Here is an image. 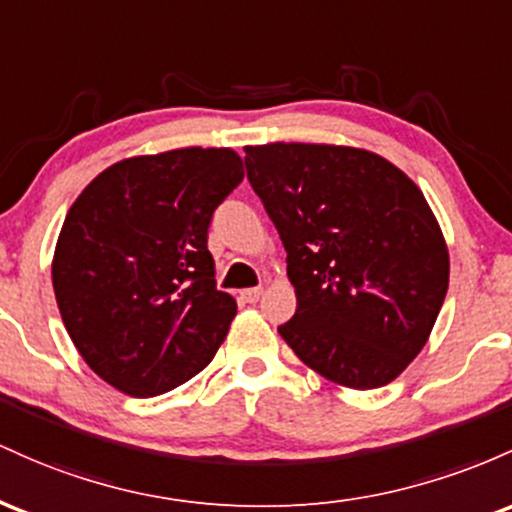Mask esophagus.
Listing matches in <instances>:
<instances>
[{
  "instance_id": "1",
  "label": "esophagus",
  "mask_w": 512,
  "mask_h": 512,
  "mask_svg": "<svg viewBox=\"0 0 512 512\" xmlns=\"http://www.w3.org/2000/svg\"><path fill=\"white\" fill-rule=\"evenodd\" d=\"M261 287H249V290H241L239 292V297L244 302H249V304H254V302H258V297H261Z\"/></svg>"
}]
</instances>
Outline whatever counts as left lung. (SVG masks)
<instances>
[{"label": "left lung", "mask_w": 512, "mask_h": 512, "mask_svg": "<svg viewBox=\"0 0 512 512\" xmlns=\"http://www.w3.org/2000/svg\"><path fill=\"white\" fill-rule=\"evenodd\" d=\"M244 152L297 295L295 317L278 333L326 380L389 384L426 346L450 283L423 193L367 149L273 142Z\"/></svg>", "instance_id": "1"}]
</instances>
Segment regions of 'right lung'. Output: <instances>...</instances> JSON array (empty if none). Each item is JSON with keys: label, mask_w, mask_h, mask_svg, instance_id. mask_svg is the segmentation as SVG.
<instances>
[{"label": "right lung", "mask_w": 512, "mask_h": 512, "mask_svg": "<svg viewBox=\"0 0 512 512\" xmlns=\"http://www.w3.org/2000/svg\"><path fill=\"white\" fill-rule=\"evenodd\" d=\"M241 179L234 149L186 147L108 166L74 200L55 246V300L103 382L145 399L215 358L237 302L217 290L208 229Z\"/></svg>", "instance_id": "right-lung-1"}]
</instances>
